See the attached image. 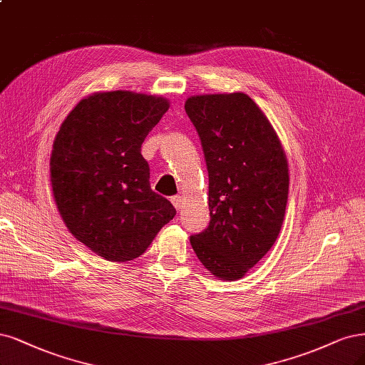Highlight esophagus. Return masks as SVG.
<instances>
[{
	"mask_svg": "<svg viewBox=\"0 0 365 365\" xmlns=\"http://www.w3.org/2000/svg\"><path fill=\"white\" fill-rule=\"evenodd\" d=\"M170 200H172L173 207L177 208V211H180V208H181V204H182V197H181V196H173Z\"/></svg>",
	"mask_w": 365,
	"mask_h": 365,
	"instance_id": "1",
	"label": "esophagus"
}]
</instances>
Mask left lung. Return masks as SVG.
Here are the masks:
<instances>
[{
	"instance_id": "8db88e82",
	"label": "left lung",
	"mask_w": 365,
	"mask_h": 365,
	"mask_svg": "<svg viewBox=\"0 0 365 365\" xmlns=\"http://www.w3.org/2000/svg\"><path fill=\"white\" fill-rule=\"evenodd\" d=\"M184 108L204 149L211 217L190 243L211 274L240 279L269 252L282 228L285 150L267 116L243 92L195 95Z\"/></svg>"
}]
</instances>
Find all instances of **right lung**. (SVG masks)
I'll return each instance as SVG.
<instances>
[{
  "mask_svg": "<svg viewBox=\"0 0 365 365\" xmlns=\"http://www.w3.org/2000/svg\"><path fill=\"white\" fill-rule=\"evenodd\" d=\"M169 99L96 92L72 108L54 139L49 172L69 232L107 261L140 257L177 211L153 192L142 143Z\"/></svg>",
  "mask_w": 365,
  "mask_h": 365,
  "instance_id": "obj_1",
  "label": "right lung"
}]
</instances>
